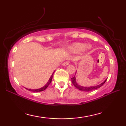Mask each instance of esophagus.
Returning <instances> with one entry per match:
<instances>
[{"label": "esophagus", "mask_w": 126, "mask_h": 126, "mask_svg": "<svg viewBox=\"0 0 126 126\" xmlns=\"http://www.w3.org/2000/svg\"><path fill=\"white\" fill-rule=\"evenodd\" d=\"M69 61H65L63 63V66H67V65H69Z\"/></svg>", "instance_id": "1"}]
</instances>
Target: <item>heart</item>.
<instances>
[{
    "label": "heart",
    "mask_w": 126,
    "mask_h": 126,
    "mask_svg": "<svg viewBox=\"0 0 126 126\" xmlns=\"http://www.w3.org/2000/svg\"><path fill=\"white\" fill-rule=\"evenodd\" d=\"M91 48V46L90 45H87L83 44V43L77 42L75 43L71 46L68 47V50L70 53H73V54H76L82 51V50H89Z\"/></svg>",
    "instance_id": "heart-1"
}]
</instances>
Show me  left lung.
Here are the masks:
<instances>
[{"instance_id":"1","label":"left lung","mask_w":126,"mask_h":126,"mask_svg":"<svg viewBox=\"0 0 126 126\" xmlns=\"http://www.w3.org/2000/svg\"><path fill=\"white\" fill-rule=\"evenodd\" d=\"M71 79H72V84H73V85L75 86L76 88H77V89H79V90L82 91H84V92H89V91L94 90V89H96L97 88H100L101 86H103V84H104L105 82H106L107 79L106 80H105L103 82H101V84H100L99 85H96V86H92V87H83V86L79 85L78 83H77V81H76V78L75 76L73 77H72Z\"/></svg>"}]
</instances>
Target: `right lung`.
Masks as SVG:
<instances>
[{"mask_svg": "<svg viewBox=\"0 0 126 126\" xmlns=\"http://www.w3.org/2000/svg\"><path fill=\"white\" fill-rule=\"evenodd\" d=\"M54 72H53V73L51 75V77H50L49 81H48L47 83H46L44 87H42V88H38V89H28V88H26L27 90L30 91H32V92H41V91H43L44 90H45V89L47 88V87L49 85V84L51 83V80H52V78H53V74H54Z\"/></svg>", "mask_w": 126, "mask_h": 126, "instance_id": "right-lung-1", "label": "right lung"}]
</instances>
